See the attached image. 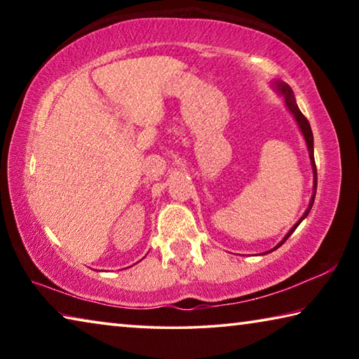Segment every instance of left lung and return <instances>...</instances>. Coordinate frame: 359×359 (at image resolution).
<instances>
[{
	"mask_svg": "<svg viewBox=\"0 0 359 359\" xmlns=\"http://www.w3.org/2000/svg\"><path fill=\"white\" fill-rule=\"evenodd\" d=\"M274 85H276L277 92L282 93V95L285 96V104H287L288 111H290L291 114H293V117H294L296 121H297V126H299L302 136H304V139H306L307 150H309V156H311V163H312V171H313V194H312V198H311V203H309V208H307L306 212H304V215L299 218V222H297V223L294 224V226L288 231V234L285 236L283 241L280 242V244L277 245V247H280V245L283 244V242L287 241V239L290 238V236L294 233V229H296L297 226H299V223L304 220V218H306V217L309 215V212H311V209H312L313 201H315V193H317V168H315V160H313V135H312V130H311V123H309V120H307L306 117H304L302 112L299 111V107H297L296 100H294V95H293V90H291L290 85L282 82V81H276ZM277 247L272 248V250H276Z\"/></svg>",
	"mask_w": 359,
	"mask_h": 359,
	"instance_id": "1",
	"label": "left lung"
}]
</instances>
